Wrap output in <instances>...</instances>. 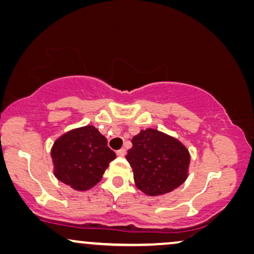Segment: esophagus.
<instances>
[{
    "mask_svg": "<svg viewBox=\"0 0 254 254\" xmlns=\"http://www.w3.org/2000/svg\"><path fill=\"white\" fill-rule=\"evenodd\" d=\"M116 154L119 155V156H124L127 154V149L126 148H121V149H119V151L116 152Z\"/></svg>",
    "mask_w": 254,
    "mask_h": 254,
    "instance_id": "esophagus-1",
    "label": "esophagus"
}]
</instances>
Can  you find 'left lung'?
Returning <instances> with one entry per match:
<instances>
[{
    "mask_svg": "<svg viewBox=\"0 0 254 254\" xmlns=\"http://www.w3.org/2000/svg\"><path fill=\"white\" fill-rule=\"evenodd\" d=\"M126 159L133 170L137 188L148 195L171 192L188 177V149L177 139L153 128L132 138Z\"/></svg>",
    "mask_w": 254,
    "mask_h": 254,
    "instance_id": "obj_1",
    "label": "left lung"
}]
</instances>
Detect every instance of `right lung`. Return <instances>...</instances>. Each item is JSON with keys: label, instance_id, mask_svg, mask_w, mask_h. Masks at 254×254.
<instances>
[{"label": "right lung", "instance_id": "right-lung-1", "mask_svg": "<svg viewBox=\"0 0 254 254\" xmlns=\"http://www.w3.org/2000/svg\"><path fill=\"white\" fill-rule=\"evenodd\" d=\"M55 176L74 190L85 191L99 183L109 162L116 158L107 139L94 127L66 132L52 149Z\"/></svg>", "mask_w": 254, "mask_h": 254}]
</instances>
